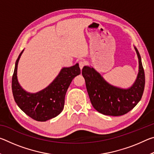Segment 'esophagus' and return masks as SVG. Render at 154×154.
I'll list each match as a JSON object with an SVG mask.
<instances>
[{"label": "esophagus", "mask_w": 154, "mask_h": 154, "mask_svg": "<svg viewBox=\"0 0 154 154\" xmlns=\"http://www.w3.org/2000/svg\"><path fill=\"white\" fill-rule=\"evenodd\" d=\"M79 64L80 69H82L83 66L86 65V62H85L84 60H81L79 62Z\"/></svg>", "instance_id": "1"}]
</instances>
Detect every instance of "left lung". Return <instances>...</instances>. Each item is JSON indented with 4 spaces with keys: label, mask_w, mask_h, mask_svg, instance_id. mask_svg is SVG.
<instances>
[{
    "label": "left lung",
    "mask_w": 154,
    "mask_h": 154,
    "mask_svg": "<svg viewBox=\"0 0 154 154\" xmlns=\"http://www.w3.org/2000/svg\"><path fill=\"white\" fill-rule=\"evenodd\" d=\"M134 48L139 58V70L136 82L129 89L111 85L93 68H83L82 75L91 103L99 113L106 116H123L132 110L141 99L145 83V72L140 54Z\"/></svg>",
    "instance_id": "obj_1"
}]
</instances>
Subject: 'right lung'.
I'll use <instances>...</instances> for the list:
<instances>
[{
	"mask_svg": "<svg viewBox=\"0 0 154 154\" xmlns=\"http://www.w3.org/2000/svg\"><path fill=\"white\" fill-rule=\"evenodd\" d=\"M22 52L15 62L12 77V92L15 103L27 116L36 121L45 122L55 118L63 110L65 95L72 80L81 74L79 64L63 68L58 76L45 89L36 94H30L21 88L17 79V64Z\"/></svg>",
	"mask_w": 154,
	"mask_h": 154,
	"instance_id": "1",
	"label": "right lung"
}]
</instances>
